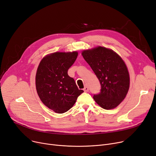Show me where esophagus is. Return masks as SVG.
<instances>
[{
  "label": "esophagus",
  "instance_id": "1",
  "mask_svg": "<svg viewBox=\"0 0 156 156\" xmlns=\"http://www.w3.org/2000/svg\"><path fill=\"white\" fill-rule=\"evenodd\" d=\"M83 90H84L85 92H88L89 91V89H88V88L87 86H85V87H84V88H83Z\"/></svg>",
  "mask_w": 156,
  "mask_h": 156
}]
</instances>
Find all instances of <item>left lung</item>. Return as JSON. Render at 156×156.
Here are the masks:
<instances>
[{"label": "left lung", "mask_w": 156, "mask_h": 156, "mask_svg": "<svg viewBox=\"0 0 156 156\" xmlns=\"http://www.w3.org/2000/svg\"><path fill=\"white\" fill-rule=\"evenodd\" d=\"M101 85L94 95L95 101L105 109L115 108L123 100L129 89V76L126 66L116 52L98 47L82 52Z\"/></svg>", "instance_id": "8db88e82"}]
</instances>
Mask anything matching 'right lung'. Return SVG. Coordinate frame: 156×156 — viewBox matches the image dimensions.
I'll list each match as a JSON object with an SVG mask.
<instances>
[{
  "label": "right lung",
  "instance_id": "add662e5",
  "mask_svg": "<svg viewBox=\"0 0 156 156\" xmlns=\"http://www.w3.org/2000/svg\"><path fill=\"white\" fill-rule=\"evenodd\" d=\"M77 56V52H55L44 57L38 67L35 78L38 95L47 108L57 113L69 110L83 92L68 75Z\"/></svg>",
  "mask_w": 156,
  "mask_h": 156
}]
</instances>
